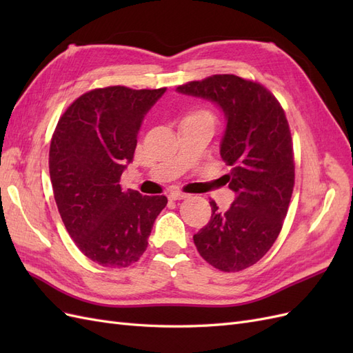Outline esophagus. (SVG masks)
I'll return each instance as SVG.
<instances>
[{
	"label": "esophagus",
	"mask_w": 353,
	"mask_h": 353,
	"mask_svg": "<svg viewBox=\"0 0 353 353\" xmlns=\"http://www.w3.org/2000/svg\"><path fill=\"white\" fill-rule=\"evenodd\" d=\"M188 194L183 193V191H172V193L169 194V199L170 200H183V199H187Z\"/></svg>",
	"instance_id": "esophagus-1"
}]
</instances>
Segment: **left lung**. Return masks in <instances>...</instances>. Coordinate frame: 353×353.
<instances>
[{
  "mask_svg": "<svg viewBox=\"0 0 353 353\" xmlns=\"http://www.w3.org/2000/svg\"><path fill=\"white\" fill-rule=\"evenodd\" d=\"M215 103L225 117L221 157L236 193L227 212L210 201L212 216L194 234L208 263L223 272L249 268L263 258L279 237L294 187L293 143L279 100L258 82L236 74H213L176 88Z\"/></svg>",
  "mask_w": 353,
  "mask_h": 353,
  "instance_id": "1",
  "label": "left lung"
}]
</instances>
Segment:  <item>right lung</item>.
I'll return each instance as SVG.
<instances>
[{
	"label": "right lung",
	"instance_id": "right-lung-1",
	"mask_svg": "<svg viewBox=\"0 0 353 353\" xmlns=\"http://www.w3.org/2000/svg\"><path fill=\"white\" fill-rule=\"evenodd\" d=\"M166 88L92 90L63 113L50 145V178L63 223L79 250L109 268L135 263L147 249L165 196L123 191L144 116Z\"/></svg>",
	"mask_w": 353,
	"mask_h": 353
}]
</instances>
